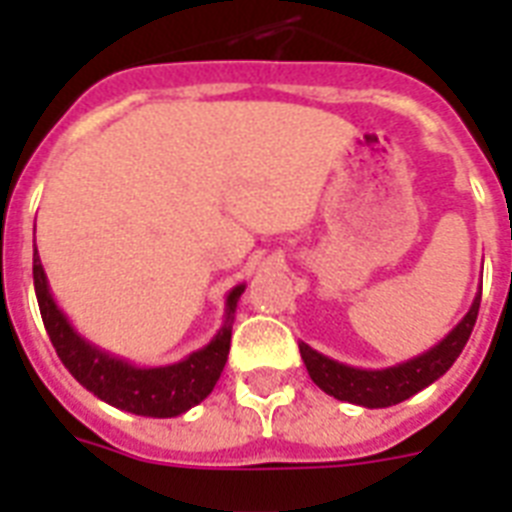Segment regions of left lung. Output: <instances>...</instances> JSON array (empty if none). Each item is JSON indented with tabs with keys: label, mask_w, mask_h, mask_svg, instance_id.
Returning <instances> with one entry per match:
<instances>
[{
	"label": "left lung",
	"mask_w": 512,
	"mask_h": 512,
	"mask_svg": "<svg viewBox=\"0 0 512 512\" xmlns=\"http://www.w3.org/2000/svg\"><path fill=\"white\" fill-rule=\"evenodd\" d=\"M478 308H481V292L476 295L465 319L420 356L409 358L404 364L388 366V369H356V366L340 364L335 358L324 356L311 345L300 342V356L305 361V369L311 380L319 385L324 393L335 396L337 401L366 406V409H385V406L401 404L430 382H436L441 374L449 372V366L457 361V356L465 348L470 332L476 327Z\"/></svg>",
	"instance_id": "8db88e82"
}]
</instances>
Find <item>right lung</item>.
I'll return each instance as SVG.
<instances>
[{
  "mask_svg": "<svg viewBox=\"0 0 512 512\" xmlns=\"http://www.w3.org/2000/svg\"><path fill=\"white\" fill-rule=\"evenodd\" d=\"M34 289L52 348L79 385L124 412L140 417H177L201 404L220 380L231 350L233 316L244 284L233 287L225 297L223 327L217 329L209 345L167 366H135L127 358L111 356L108 350L84 340L52 300L39 252H34Z\"/></svg>",
  "mask_w": 512,
  "mask_h": 512,
  "instance_id": "right-lung-1",
  "label": "right lung"
}]
</instances>
